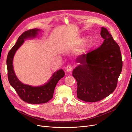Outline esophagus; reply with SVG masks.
Here are the masks:
<instances>
[{
    "label": "esophagus",
    "instance_id": "1",
    "mask_svg": "<svg viewBox=\"0 0 132 132\" xmlns=\"http://www.w3.org/2000/svg\"><path fill=\"white\" fill-rule=\"evenodd\" d=\"M72 70V67L70 65H68L66 68L67 72H70Z\"/></svg>",
    "mask_w": 132,
    "mask_h": 132
}]
</instances>
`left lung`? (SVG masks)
<instances>
[{"label": "left lung", "instance_id": "1", "mask_svg": "<svg viewBox=\"0 0 132 132\" xmlns=\"http://www.w3.org/2000/svg\"><path fill=\"white\" fill-rule=\"evenodd\" d=\"M100 35L104 39L95 50L79 55V64L73 69L72 76L77 82V97L89 103L106 98L115 90L123 62L119 45L105 27Z\"/></svg>", "mask_w": 132, "mask_h": 132}]
</instances>
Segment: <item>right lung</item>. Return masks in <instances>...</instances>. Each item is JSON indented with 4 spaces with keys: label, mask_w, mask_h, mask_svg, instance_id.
Returning a JSON list of instances; mask_svg holds the SVG:
<instances>
[{
    "label": "right lung",
    "mask_w": 132,
    "mask_h": 132,
    "mask_svg": "<svg viewBox=\"0 0 132 132\" xmlns=\"http://www.w3.org/2000/svg\"><path fill=\"white\" fill-rule=\"evenodd\" d=\"M40 31L39 29H32L24 32L20 36L12 48L9 51L7 57L8 78L9 84L16 90L22 100L32 104L46 103L53 98L55 87L59 81L62 78L65 73L62 69L55 72L44 85L34 87L25 85L20 81L16 77L14 70L13 62L14 55L17 50L24 42V40L34 38Z\"/></svg>",
    "instance_id": "right-lung-1"
}]
</instances>
